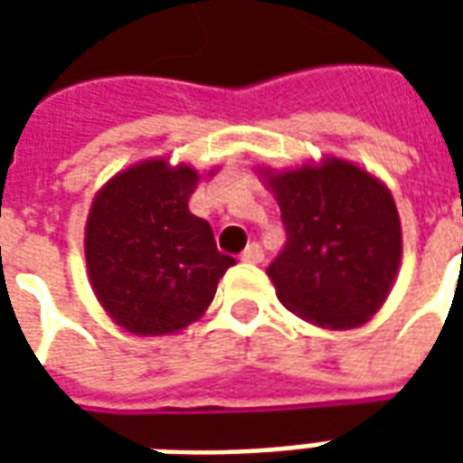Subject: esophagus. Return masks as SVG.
<instances>
[{
	"instance_id": "esophagus-1",
	"label": "esophagus",
	"mask_w": 463,
	"mask_h": 463,
	"mask_svg": "<svg viewBox=\"0 0 463 463\" xmlns=\"http://www.w3.org/2000/svg\"><path fill=\"white\" fill-rule=\"evenodd\" d=\"M242 262H252V265H258V262L265 260V252H262V248L258 245V242H250L245 250H242Z\"/></svg>"
}]
</instances>
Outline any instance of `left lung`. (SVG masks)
Instances as JSON below:
<instances>
[{
	"instance_id": "left-lung-1",
	"label": "left lung",
	"mask_w": 463,
	"mask_h": 463,
	"mask_svg": "<svg viewBox=\"0 0 463 463\" xmlns=\"http://www.w3.org/2000/svg\"><path fill=\"white\" fill-rule=\"evenodd\" d=\"M258 178L288 231L268 268L278 300L322 330L367 325L387 302L402 262V221L387 183L327 153L290 168L258 165Z\"/></svg>"
}]
</instances>
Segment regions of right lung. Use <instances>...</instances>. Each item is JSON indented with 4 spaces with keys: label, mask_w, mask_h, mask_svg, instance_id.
Listing matches in <instances>:
<instances>
[{
    "label": "right lung",
    "mask_w": 463,
    "mask_h": 463,
    "mask_svg": "<svg viewBox=\"0 0 463 463\" xmlns=\"http://www.w3.org/2000/svg\"><path fill=\"white\" fill-rule=\"evenodd\" d=\"M221 165L156 156L123 168L99 188L84 228L86 275L96 300L136 337L178 335L211 307L232 258L213 228L188 211L193 191Z\"/></svg>",
    "instance_id": "obj_1"
}]
</instances>
